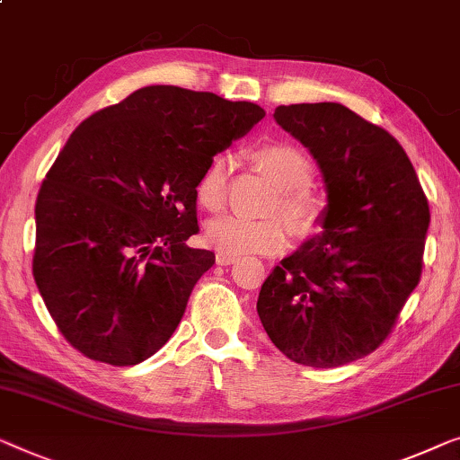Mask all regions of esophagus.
Segmentation results:
<instances>
[{"label":"esophagus","instance_id":"obj_1","mask_svg":"<svg viewBox=\"0 0 460 460\" xmlns=\"http://www.w3.org/2000/svg\"><path fill=\"white\" fill-rule=\"evenodd\" d=\"M236 261H238V257L232 255V252H224V251H217L216 252V263L217 265H232V263H236Z\"/></svg>","mask_w":460,"mask_h":460}]
</instances>
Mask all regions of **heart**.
Segmentation results:
<instances>
[{"mask_svg": "<svg viewBox=\"0 0 460 460\" xmlns=\"http://www.w3.org/2000/svg\"><path fill=\"white\" fill-rule=\"evenodd\" d=\"M255 159L279 186L274 217L251 219L228 216L214 219L205 238L219 251L232 255H276L288 249L290 236L307 238L322 228L328 201L311 184L313 165L307 157L288 143H263L255 149ZM230 159L216 155L205 165L195 184L197 203L208 211H219L228 197Z\"/></svg>", "mask_w": 460, "mask_h": 460, "instance_id": "obj_1", "label": "heart"}]
</instances>
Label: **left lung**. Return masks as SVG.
Segmentation results:
<instances>
[{
  "label": "left lung",
  "instance_id": "1",
  "mask_svg": "<svg viewBox=\"0 0 460 460\" xmlns=\"http://www.w3.org/2000/svg\"><path fill=\"white\" fill-rule=\"evenodd\" d=\"M328 186L323 230L271 270L265 332L290 361L332 369L384 344L421 279L428 197L401 143L341 103L279 105Z\"/></svg>",
  "mask_w": 460,
  "mask_h": 460
}]
</instances>
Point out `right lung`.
<instances>
[{
    "label": "right lung",
    "instance_id": "right-lung-1",
    "mask_svg": "<svg viewBox=\"0 0 460 460\" xmlns=\"http://www.w3.org/2000/svg\"><path fill=\"white\" fill-rule=\"evenodd\" d=\"M265 111L155 84L89 116L45 174L32 276L58 330L93 361L128 367L170 341L216 255L190 249L195 184Z\"/></svg>",
    "mask_w": 460,
    "mask_h": 460
}]
</instances>
